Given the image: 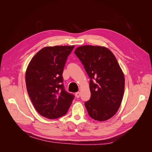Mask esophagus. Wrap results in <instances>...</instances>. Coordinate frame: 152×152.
I'll return each mask as SVG.
<instances>
[{"mask_svg": "<svg viewBox=\"0 0 152 152\" xmlns=\"http://www.w3.org/2000/svg\"><path fill=\"white\" fill-rule=\"evenodd\" d=\"M80 92H77V93H75L76 98H79V97H80Z\"/></svg>", "mask_w": 152, "mask_h": 152, "instance_id": "34e87169", "label": "esophagus"}]
</instances>
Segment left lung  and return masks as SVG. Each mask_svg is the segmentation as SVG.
Segmentation results:
<instances>
[{
  "instance_id": "obj_1",
  "label": "left lung",
  "mask_w": 152,
  "mask_h": 152,
  "mask_svg": "<svg viewBox=\"0 0 152 152\" xmlns=\"http://www.w3.org/2000/svg\"><path fill=\"white\" fill-rule=\"evenodd\" d=\"M91 79V98L85 103L89 116L105 121L115 114L121 104L125 78L112 52L98 45H86L75 50Z\"/></svg>"
}]
</instances>
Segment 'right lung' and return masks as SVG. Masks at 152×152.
<instances>
[{
	"instance_id": "add662e5",
	"label": "right lung",
	"mask_w": 152,
	"mask_h": 152,
	"mask_svg": "<svg viewBox=\"0 0 152 152\" xmlns=\"http://www.w3.org/2000/svg\"><path fill=\"white\" fill-rule=\"evenodd\" d=\"M74 47H45L32 58L26 68L29 97L37 112L47 118L65 115L74 98L64 89L62 76L67 58Z\"/></svg>"
}]
</instances>
